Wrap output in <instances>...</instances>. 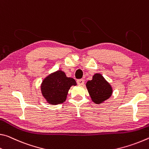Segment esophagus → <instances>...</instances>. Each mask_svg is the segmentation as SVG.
<instances>
[{"instance_id":"34e87169","label":"esophagus","mask_w":149,"mask_h":149,"mask_svg":"<svg viewBox=\"0 0 149 149\" xmlns=\"http://www.w3.org/2000/svg\"><path fill=\"white\" fill-rule=\"evenodd\" d=\"M77 82L78 84L80 85V86H82V85H84V80H83V79L78 80Z\"/></svg>"}]
</instances>
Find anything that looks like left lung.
<instances>
[{"mask_svg": "<svg viewBox=\"0 0 149 149\" xmlns=\"http://www.w3.org/2000/svg\"><path fill=\"white\" fill-rule=\"evenodd\" d=\"M86 86L92 102L96 104L103 103L113 93L111 84L100 73L94 74L92 79L86 82Z\"/></svg>", "mask_w": 149, "mask_h": 149, "instance_id": "1", "label": "left lung"}]
</instances>
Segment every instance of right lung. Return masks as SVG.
Wrapping results in <instances>:
<instances>
[{"instance_id":"obj_1","label":"right lung","mask_w":149,"mask_h":149,"mask_svg":"<svg viewBox=\"0 0 149 149\" xmlns=\"http://www.w3.org/2000/svg\"><path fill=\"white\" fill-rule=\"evenodd\" d=\"M76 85L74 79L67 77L64 71L58 70L43 79L41 84V92L48 104L57 105L66 100L70 88Z\"/></svg>"}]
</instances>
